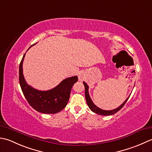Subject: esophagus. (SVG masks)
<instances>
[{
  "label": "esophagus",
  "mask_w": 152,
  "mask_h": 152,
  "mask_svg": "<svg viewBox=\"0 0 152 152\" xmlns=\"http://www.w3.org/2000/svg\"><path fill=\"white\" fill-rule=\"evenodd\" d=\"M84 79H85L84 75H83V73H80L79 75V80H80V81H82V80H84Z\"/></svg>",
  "instance_id": "1"
}]
</instances>
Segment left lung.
Listing matches in <instances>:
<instances>
[{
	"instance_id": "1",
	"label": "left lung",
	"mask_w": 152,
	"mask_h": 152,
	"mask_svg": "<svg viewBox=\"0 0 152 152\" xmlns=\"http://www.w3.org/2000/svg\"><path fill=\"white\" fill-rule=\"evenodd\" d=\"M83 84H84V86L85 87V98L86 100V103L88 104V106L89 107L90 109L92 111H93L94 113H97L98 115H113V114L116 113L117 111H119L121 108L124 106V105L126 104V102H127L128 99L129 98V96L126 98V100L123 102V103L120 106H119L116 109H114L113 110H102L100 108L98 107L96 105L93 103V102L92 101L91 97H90V95L88 93V86L87 85V84L85 82H83Z\"/></svg>"
}]
</instances>
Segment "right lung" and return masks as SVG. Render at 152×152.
Returning <instances> with one entry per match:
<instances>
[{
    "label": "right lung",
    "instance_id": "obj_1",
    "mask_svg": "<svg viewBox=\"0 0 152 152\" xmlns=\"http://www.w3.org/2000/svg\"><path fill=\"white\" fill-rule=\"evenodd\" d=\"M33 45L32 46L35 45ZM25 54L19 67V81L25 98L33 109L42 113L54 114L66 106L69 99L72 86L78 80L73 76L63 80L60 84L49 91H39L26 83L23 74V61Z\"/></svg>",
    "mask_w": 152,
    "mask_h": 152
}]
</instances>
